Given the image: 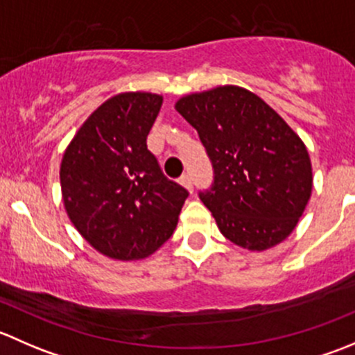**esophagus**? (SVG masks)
<instances>
[{"instance_id": "1", "label": "esophagus", "mask_w": 355, "mask_h": 355, "mask_svg": "<svg viewBox=\"0 0 355 355\" xmlns=\"http://www.w3.org/2000/svg\"><path fill=\"white\" fill-rule=\"evenodd\" d=\"M180 184L184 185V187L187 189V191L192 192V178H191V175H187V173L182 175V177H180Z\"/></svg>"}]
</instances>
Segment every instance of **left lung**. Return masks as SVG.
Returning <instances> with one entry per match:
<instances>
[{
    "label": "left lung",
    "mask_w": 355,
    "mask_h": 355,
    "mask_svg": "<svg viewBox=\"0 0 355 355\" xmlns=\"http://www.w3.org/2000/svg\"><path fill=\"white\" fill-rule=\"evenodd\" d=\"M175 108L198 130L213 166V184L199 198L221 234L249 250L285 241L313 191L299 135L263 99L235 85L185 96Z\"/></svg>",
    "instance_id": "left-lung-1"
}]
</instances>
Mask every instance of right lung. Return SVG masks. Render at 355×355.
Here are the masks:
<instances>
[{
	"mask_svg": "<svg viewBox=\"0 0 355 355\" xmlns=\"http://www.w3.org/2000/svg\"><path fill=\"white\" fill-rule=\"evenodd\" d=\"M161 103L149 92L113 96L85 120L63 155L60 182L68 218L113 259H142L159 249L189 198L148 149Z\"/></svg>",
	"mask_w": 355,
	"mask_h": 355,
	"instance_id": "1",
	"label": "right lung"
}]
</instances>
